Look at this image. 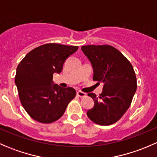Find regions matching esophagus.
Returning a JSON list of instances; mask_svg holds the SVG:
<instances>
[{
  "mask_svg": "<svg viewBox=\"0 0 157 157\" xmlns=\"http://www.w3.org/2000/svg\"><path fill=\"white\" fill-rule=\"evenodd\" d=\"M77 96H79V97H81V98L85 97V96H86V93H83V92H81V91H78V92H77Z\"/></svg>",
  "mask_w": 157,
  "mask_h": 157,
  "instance_id": "obj_1",
  "label": "esophagus"
}]
</instances>
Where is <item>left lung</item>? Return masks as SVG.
I'll use <instances>...</instances> for the list:
<instances>
[{"label": "left lung", "mask_w": 157, "mask_h": 157, "mask_svg": "<svg viewBox=\"0 0 157 157\" xmlns=\"http://www.w3.org/2000/svg\"><path fill=\"white\" fill-rule=\"evenodd\" d=\"M81 49L92 63L93 80L104 84L99 97L88 93L95 105L87 112V116L96 124L110 125L131 105L137 90L135 72L131 62L113 46L84 45Z\"/></svg>", "instance_id": "left-lung-1"}]
</instances>
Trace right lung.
<instances>
[{"label":"right lung","mask_w":157,"mask_h":157,"mask_svg":"<svg viewBox=\"0 0 157 157\" xmlns=\"http://www.w3.org/2000/svg\"><path fill=\"white\" fill-rule=\"evenodd\" d=\"M77 49L78 46L45 44L30 51L17 66L15 83L19 97L33 119L44 124L57 121L76 96L74 89L52 84L54 73L61 72L65 60Z\"/></svg>","instance_id":"obj_1"}]
</instances>
